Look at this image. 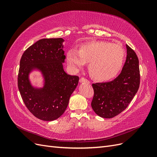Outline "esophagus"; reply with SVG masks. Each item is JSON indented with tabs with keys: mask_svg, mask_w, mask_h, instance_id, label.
I'll return each instance as SVG.
<instances>
[{
	"mask_svg": "<svg viewBox=\"0 0 157 157\" xmlns=\"http://www.w3.org/2000/svg\"><path fill=\"white\" fill-rule=\"evenodd\" d=\"M79 82H80V83H85V82L88 83V84L90 83V81H88V80L87 79L84 78H80V80H79Z\"/></svg>",
	"mask_w": 157,
	"mask_h": 157,
	"instance_id": "esophagus-1",
	"label": "esophagus"
}]
</instances>
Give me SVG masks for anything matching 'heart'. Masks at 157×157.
Segmentation results:
<instances>
[{"label": "heart", "instance_id": "1", "mask_svg": "<svg viewBox=\"0 0 157 157\" xmlns=\"http://www.w3.org/2000/svg\"><path fill=\"white\" fill-rule=\"evenodd\" d=\"M125 55V50L121 44L97 40L82 44L78 51L69 50L66 61L70 69L75 71L89 62L88 70L92 77L99 81H105L119 73Z\"/></svg>", "mask_w": 157, "mask_h": 157}]
</instances>
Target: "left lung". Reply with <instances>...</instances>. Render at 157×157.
Instances as JSON below:
<instances>
[{
    "mask_svg": "<svg viewBox=\"0 0 157 157\" xmlns=\"http://www.w3.org/2000/svg\"><path fill=\"white\" fill-rule=\"evenodd\" d=\"M126 47V59L121 74L111 82L92 84L94 96L91 105L99 117L111 118L129 105L140 87L139 60L135 52Z\"/></svg>",
    "mask_w": 157,
    "mask_h": 157,
    "instance_id": "left-lung-1",
    "label": "left lung"
}]
</instances>
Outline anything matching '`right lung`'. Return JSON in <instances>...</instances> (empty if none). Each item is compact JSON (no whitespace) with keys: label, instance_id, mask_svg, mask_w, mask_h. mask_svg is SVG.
I'll list each match as a JSON object with an SVG mask.
<instances>
[{"label":"right lung","instance_id":"obj_1","mask_svg":"<svg viewBox=\"0 0 157 157\" xmlns=\"http://www.w3.org/2000/svg\"><path fill=\"white\" fill-rule=\"evenodd\" d=\"M64 41L62 38L40 39L24 52L20 60L19 91L29 111L44 121L56 120L63 115L78 83L77 76L64 71ZM33 72L41 73L42 87L32 83Z\"/></svg>","mask_w":157,"mask_h":157}]
</instances>
